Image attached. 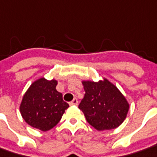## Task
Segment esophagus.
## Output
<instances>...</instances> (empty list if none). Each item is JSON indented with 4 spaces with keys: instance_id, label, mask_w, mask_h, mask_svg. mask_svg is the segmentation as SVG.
Returning a JSON list of instances; mask_svg holds the SVG:
<instances>
[{
    "instance_id": "esophagus-1",
    "label": "esophagus",
    "mask_w": 157,
    "mask_h": 157,
    "mask_svg": "<svg viewBox=\"0 0 157 157\" xmlns=\"http://www.w3.org/2000/svg\"><path fill=\"white\" fill-rule=\"evenodd\" d=\"M70 105H78V101H77V99H74L73 101L70 102Z\"/></svg>"
}]
</instances>
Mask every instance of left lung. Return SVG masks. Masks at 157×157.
Returning a JSON list of instances; mask_svg holds the SVG:
<instances>
[{"label": "left lung", "mask_w": 157, "mask_h": 157, "mask_svg": "<svg viewBox=\"0 0 157 157\" xmlns=\"http://www.w3.org/2000/svg\"><path fill=\"white\" fill-rule=\"evenodd\" d=\"M85 95L80 105L90 125L97 131L119 127L126 118L129 103L122 93L107 79L92 82L82 81Z\"/></svg>", "instance_id": "8db88e82"}]
</instances>
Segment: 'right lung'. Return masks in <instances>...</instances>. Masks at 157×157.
<instances>
[{
    "label": "right lung",
    "instance_id": "right-lung-1",
    "mask_svg": "<svg viewBox=\"0 0 157 157\" xmlns=\"http://www.w3.org/2000/svg\"><path fill=\"white\" fill-rule=\"evenodd\" d=\"M57 81L39 78L32 83L20 103L22 118L32 127L47 132L62 119L70 105L56 89Z\"/></svg>",
    "mask_w": 157,
    "mask_h": 157
}]
</instances>
